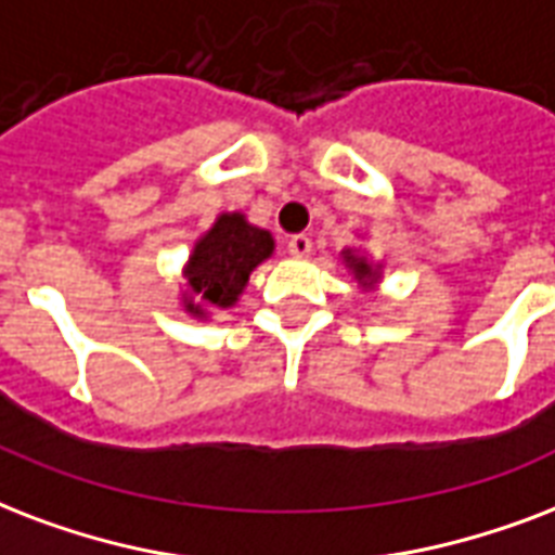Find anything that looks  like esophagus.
Returning a JSON list of instances; mask_svg holds the SVG:
<instances>
[{"label":"esophagus","instance_id":"obj_1","mask_svg":"<svg viewBox=\"0 0 555 555\" xmlns=\"http://www.w3.org/2000/svg\"><path fill=\"white\" fill-rule=\"evenodd\" d=\"M286 248H289L292 257H309V251H312V240H309L307 234H295V237H289Z\"/></svg>","mask_w":555,"mask_h":555}]
</instances>
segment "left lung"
<instances>
[{
	"label": "left lung",
	"instance_id": "obj_1",
	"mask_svg": "<svg viewBox=\"0 0 555 555\" xmlns=\"http://www.w3.org/2000/svg\"><path fill=\"white\" fill-rule=\"evenodd\" d=\"M341 260H345L347 272L353 274V281L359 283L364 292L376 289V283H379L382 278V263H371V260L364 255H359L356 248H345V251H341Z\"/></svg>",
	"mask_w": 555,
	"mask_h": 555
}]
</instances>
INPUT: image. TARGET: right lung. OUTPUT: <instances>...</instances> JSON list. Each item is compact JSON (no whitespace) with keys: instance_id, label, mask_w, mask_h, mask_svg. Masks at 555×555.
Wrapping results in <instances>:
<instances>
[{"instance_id":"add662e5","label":"right lung","mask_w":555,"mask_h":555,"mask_svg":"<svg viewBox=\"0 0 555 555\" xmlns=\"http://www.w3.org/2000/svg\"><path fill=\"white\" fill-rule=\"evenodd\" d=\"M274 251V237L257 229L240 210H225L193 243L182 269V307L188 315L208 318L214 309H231L246 289L257 266Z\"/></svg>"}]
</instances>
